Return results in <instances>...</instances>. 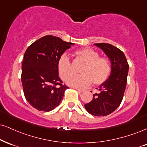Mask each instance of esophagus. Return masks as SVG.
Here are the masks:
<instances>
[{
    "label": "esophagus",
    "instance_id": "esophagus-1",
    "mask_svg": "<svg viewBox=\"0 0 147 147\" xmlns=\"http://www.w3.org/2000/svg\"><path fill=\"white\" fill-rule=\"evenodd\" d=\"M76 90L78 92H80V93H82V92H84L85 91L84 89H80V88H76Z\"/></svg>",
    "mask_w": 147,
    "mask_h": 147
}]
</instances>
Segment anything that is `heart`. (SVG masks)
Returning <instances> with one entry per match:
<instances>
[{"instance_id":"heart-1","label":"heart","mask_w":147,"mask_h":147,"mask_svg":"<svg viewBox=\"0 0 147 147\" xmlns=\"http://www.w3.org/2000/svg\"><path fill=\"white\" fill-rule=\"evenodd\" d=\"M74 54L84 63L80 69L82 74L74 76L71 63L65 55L61 56L57 64V69L61 79L67 81V84L78 88L86 87L93 82V84L100 85L104 83L110 77L112 71V65L107 58L99 57L98 52L90 48L78 50Z\"/></svg>"}]
</instances>
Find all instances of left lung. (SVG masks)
<instances>
[{"instance_id":"1","label":"left lung","mask_w":147,"mask_h":147,"mask_svg":"<svg viewBox=\"0 0 147 147\" xmlns=\"http://www.w3.org/2000/svg\"><path fill=\"white\" fill-rule=\"evenodd\" d=\"M109 58L112 71L108 79L93 95L92 101L84 104L85 109L92 115L107 116L117 109L122 101L127 81L129 65L123 52L109 43H95Z\"/></svg>"}]
</instances>
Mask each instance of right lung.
I'll return each instance as SVG.
<instances>
[{"label": "right lung", "mask_w": 147, "mask_h": 147, "mask_svg": "<svg viewBox=\"0 0 147 147\" xmlns=\"http://www.w3.org/2000/svg\"><path fill=\"white\" fill-rule=\"evenodd\" d=\"M73 43L46 35L32 43L24 55L21 80L25 98L39 111H51L59 106L69 88L59 76L58 61Z\"/></svg>", "instance_id": "1"}]
</instances>
